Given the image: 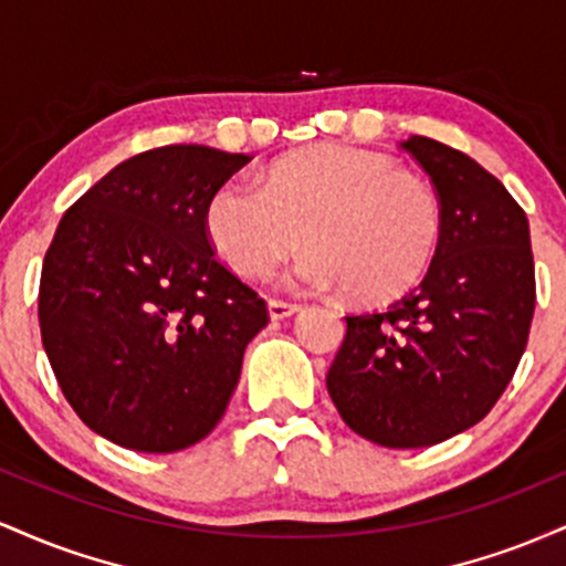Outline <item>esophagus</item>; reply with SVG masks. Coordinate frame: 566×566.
Here are the masks:
<instances>
[{"instance_id": "1", "label": "esophagus", "mask_w": 566, "mask_h": 566, "mask_svg": "<svg viewBox=\"0 0 566 566\" xmlns=\"http://www.w3.org/2000/svg\"><path fill=\"white\" fill-rule=\"evenodd\" d=\"M303 305L301 303H290V301H276V297H271L269 301V316L271 319H287V316L297 314Z\"/></svg>"}]
</instances>
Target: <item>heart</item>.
I'll use <instances>...</instances> for the list:
<instances>
[{"mask_svg": "<svg viewBox=\"0 0 566 566\" xmlns=\"http://www.w3.org/2000/svg\"><path fill=\"white\" fill-rule=\"evenodd\" d=\"M205 229L242 276L269 269L303 231L311 244L279 282L382 301L428 269L444 210L437 188L386 154L319 143L271 165L263 186L223 180L207 199Z\"/></svg>", "mask_w": 566, "mask_h": 566, "instance_id": "1", "label": "heart"}]
</instances>
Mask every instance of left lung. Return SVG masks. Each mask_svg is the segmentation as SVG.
<instances>
[{"instance_id":"8db88e82","label":"left lung","mask_w":566,"mask_h":566,"mask_svg":"<svg viewBox=\"0 0 566 566\" xmlns=\"http://www.w3.org/2000/svg\"><path fill=\"white\" fill-rule=\"evenodd\" d=\"M444 229L423 282L380 311L346 316L327 391L350 431L415 450L476 426L505 391L535 314L530 223L479 161L412 135Z\"/></svg>"}]
</instances>
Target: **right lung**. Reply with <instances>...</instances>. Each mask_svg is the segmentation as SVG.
<instances>
[{
	"label": "right lung",
	"instance_id": "1",
	"mask_svg": "<svg viewBox=\"0 0 566 566\" xmlns=\"http://www.w3.org/2000/svg\"><path fill=\"white\" fill-rule=\"evenodd\" d=\"M252 157L161 146L69 207L39 282L42 346L82 423L135 452H178L220 423L265 301L216 258L212 191Z\"/></svg>",
	"mask_w": 566,
	"mask_h": 566
}]
</instances>
